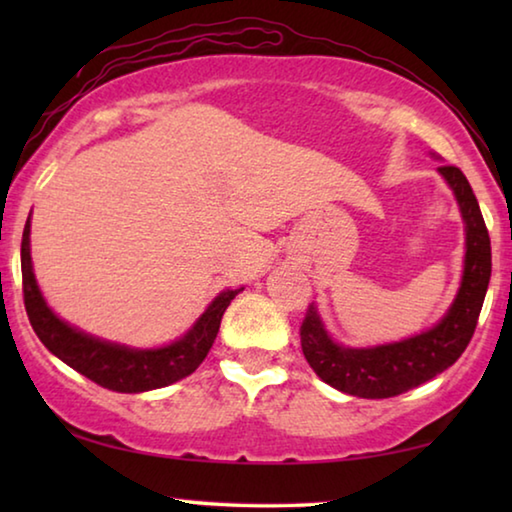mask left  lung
Listing matches in <instances>:
<instances>
[{"label": "left lung", "instance_id": "1", "mask_svg": "<svg viewBox=\"0 0 512 512\" xmlns=\"http://www.w3.org/2000/svg\"><path fill=\"white\" fill-rule=\"evenodd\" d=\"M438 173L454 192L465 225V259L456 298L433 327L409 339L370 348L336 343L320 318L316 302H311L300 327L302 352L316 375L336 391L366 400L406 393L454 366L472 339L492 271L490 237L479 201L463 171L438 167Z\"/></svg>", "mask_w": 512, "mask_h": 512}]
</instances>
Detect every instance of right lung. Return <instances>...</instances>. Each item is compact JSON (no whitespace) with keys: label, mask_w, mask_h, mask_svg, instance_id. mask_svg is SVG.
<instances>
[{"label":"right lung","mask_w":512,"mask_h":512,"mask_svg":"<svg viewBox=\"0 0 512 512\" xmlns=\"http://www.w3.org/2000/svg\"><path fill=\"white\" fill-rule=\"evenodd\" d=\"M22 289L24 307L31 320L33 332L42 345L69 368L81 372L94 384L117 393H144L169 386L173 381L185 379L201 366L219 334L223 311L235 300L241 289H223L196 323L162 348H131V345L112 343L92 336L83 329L65 323L56 311L47 305L38 287L31 262V214L22 235Z\"/></svg>","instance_id":"right-lung-1"}]
</instances>
